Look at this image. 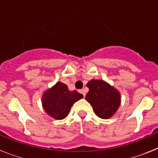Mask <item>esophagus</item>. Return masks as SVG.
<instances>
[{
  "instance_id": "34e87169",
  "label": "esophagus",
  "mask_w": 158,
  "mask_h": 158,
  "mask_svg": "<svg viewBox=\"0 0 158 158\" xmlns=\"http://www.w3.org/2000/svg\"><path fill=\"white\" fill-rule=\"evenodd\" d=\"M79 93H81V94L83 95V96H84V97H85V92L84 91L83 89H80V90H79Z\"/></svg>"
}]
</instances>
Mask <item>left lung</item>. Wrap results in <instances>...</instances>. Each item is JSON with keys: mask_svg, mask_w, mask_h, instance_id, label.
Segmentation results:
<instances>
[{"mask_svg": "<svg viewBox=\"0 0 158 158\" xmlns=\"http://www.w3.org/2000/svg\"><path fill=\"white\" fill-rule=\"evenodd\" d=\"M89 91L85 100L91 104L95 114L107 119L115 115L121 104V95L114 86L103 80L92 79L87 83Z\"/></svg>", "mask_w": 158, "mask_h": 158, "instance_id": "left-lung-1", "label": "left lung"}]
</instances>
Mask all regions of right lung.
Segmentation results:
<instances>
[{
    "label": "right lung",
    "instance_id": "add662e5",
    "mask_svg": "<svg viewBox=\"0 0 158 158\" xmlns=\"http://www.w3.org/2000/svg\"><path fill=\"white\" fill-rule=\"evenodd\" d=\"M83 98L78 92L70 91L65 84L58 81L54 85L43 92L42 105L47 115L54 119L61 120L69 115L75 102Z\"/></svg>",
    "mask_w": 158,
    "mask_h": 158
}]
</instances>
